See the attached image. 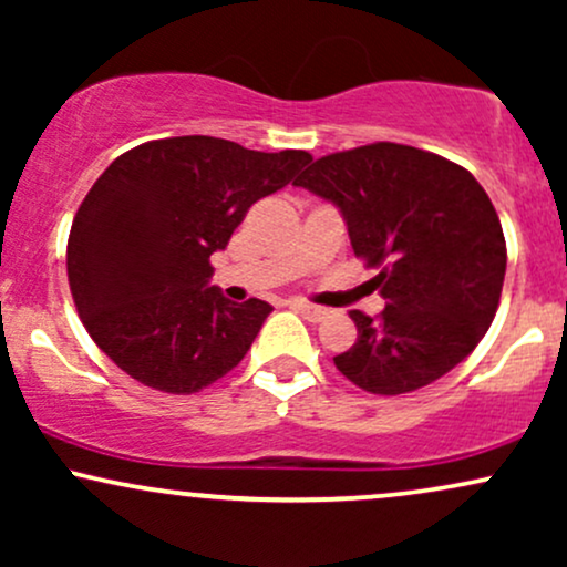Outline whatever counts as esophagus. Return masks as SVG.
Returning a JSON list of instances; mask_svg holds the SVG:
<instances>
[{
  "instance_id": "1",
  "label": "esophagus",
  "mask_w": 567,
  "mask_h": 567,
  "mask_svg": "<svg viewBox=\"0 0 567 567\" xmlns=\"http://www.w3.org/2000/svg\"><path fill=\"white\" fill-rule=\"evenodd\" d=\"M292 309H296L298 315L309 322H320L328 317V309H324V306H315V303H306V301H292Z\"/></svg>"
}]
</instances>
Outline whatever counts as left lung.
<instances>
[{
	"label": "left lung",
	"mask_w": 567,
	"mask_h": 567,
	"mask_svg": "<svg viewBox=\"0 0 567 567\" xmlns=\"http://www.w3.org/2000/svg\"><path fill=\"white\" fill-rule=\"evenodd\" d=\"M296 186L333 202L354 256L386 309L349 311L354 347L333 357L354 386L408 394L472 354L496 317L506 243L496 207L470 171L402 143H368L317 159Z\"/></svg>",
	"instance_id": "8db88e82"
}]
</instances>
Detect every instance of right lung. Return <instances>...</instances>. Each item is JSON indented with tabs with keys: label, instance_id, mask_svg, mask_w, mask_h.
<instances>
[{
	"label": "right lung",
	"instance_id": "1",
	"mask_svg": "<svg viewBox=\"0 0 567 567\" xmlns=\"http://www.w3.org/2000/svg\"><path fill=\"white\" fill-rule=\"evenodd\" d=\"M311 154H266L210 135L148 141L116 157L76 210L66 271L80 320L130 379L194 394L237 368L271 306L213 288L210 256L252 202Z\"/></svg>",
	"mask_w": 567,
	"mask_h": 567
}]
</instances>
